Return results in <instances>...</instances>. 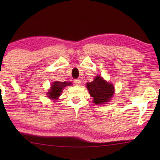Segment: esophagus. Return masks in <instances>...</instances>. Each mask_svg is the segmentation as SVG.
Returning <instances> with one entry per match:
<instances>
[{
	"label": "esophagus",
	"instance_id": "esophagus-1",
	"mask_svg": "<svg viewBox=\"0 0 160 160\" xmlns=\"http://www.w3.org/2000/svg\"><path fill=\"white\" fill-rule=\"evenodd\" d=\"M74 84L76 85V86H80L81 85V80L80 79H75L74 80Z\"/></svg>",
	"mask_w": 160,
	"mask_h": 160
}]
</instances>
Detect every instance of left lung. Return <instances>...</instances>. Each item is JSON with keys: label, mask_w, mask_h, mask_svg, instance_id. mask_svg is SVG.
<instances>
[{"label": "left lung", "mask_w": 160, "mask_h": 160, "mask_svg": "<svg viewBox=\"0 0 160 160\" xmlns=\"http://www.w3.org/2000/svg\"><path fill=\"white\" fill-rule=\"evenodd\" d=\"M86 87L89 95L93 98L94 103L96 105L108 103L114 94L113 85L106 82L100 76L95 77L92 82H87Z\"/></svg>", "instance_id": "8db88e82"}]
</instances>
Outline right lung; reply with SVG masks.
I'll return each instance as SVG.
<instances>
[{
	"instance_id": "right-lung-1",
	"label": "right lung",
	"mask_w": 160,
	"mask_h": 160,
	"mask_svg": "<svg viewBox=\"0 0 160 160\" xmlns=\"http://www.w3.org/2000/svg\"><path fill=\"white\" fill-rule=\"evenodd\" d=\"M71 84L72 83L69 82H54L51 85V89L47 92V97L51 100H57L62 93V89Z\"/></svg>"
}]
</instances>
